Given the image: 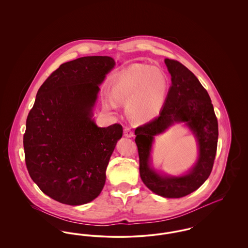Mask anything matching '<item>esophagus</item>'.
<instances>
[{
	"instance_id": "34e87169",
	"label": "esophagus",
	"mask_w": 248,
	"mask_h": 248,
	"mask_svg": "<svg viewBox=\"0 0 248 248\" xmlns=\"http://www.w3.org/2000/svg\"><path fill=\"white\" fill-rule=\"evenodd\" d=\"M124 134L126 138H133L134 137V132L130 129L129 127H125L124 130Z\"/></svg>"
}]
</instances>
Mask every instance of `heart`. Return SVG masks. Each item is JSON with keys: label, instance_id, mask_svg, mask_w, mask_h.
I'll list each match as a JSON object with an SVG mask.
<instances>
[{"label": "heart", "instance_id": "obj_1", "mask_svg": "<svg viewBox=\"0 0 248 248\" xmlns=\"http://www.w3.org/2000/svg\"><path fill=\"white\" fill-rule=\"evenodd\" d=\"M167 80L165 73L152 66L137 64L123 71L113 86L112 95L119 101H129L130 114L137 120L154 118L165 98ZM110 100L109 105L114 106Z\"/></svg>", "mask_w": 248, "mask_h": 248}]
</instances>
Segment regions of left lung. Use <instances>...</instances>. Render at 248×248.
<instances>
[{"label": "left lung", "mask_w": 248, "mask_h": 248, "mask_svg": "<svg viewBox=\"0 0 248 248\" xmlns=\"http://www.w3.org/2000/svg\"><path fill=\"white\" fill-rule=\"evenodd\" d=\"M172 84L158 117L135 130L140 174L143 183L165 198H180L200 188L210 176L217 154L218 125L207 91L197 77L183 64L165 59ZM176 122H185L199 142V160L189 172L180 177L162 176L150 167L154 136Z\"/></svg>", "instance_id": "8db88e82"}]
</instances>
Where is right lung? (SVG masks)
I'll return each mask as SVG.
<instances>
[{"instance_id":"right-lung-1","label":"right lung","mask_w":248,"mask_h":248,"mask_svg":"<svg viewBox=\"0 0 248 248\" xmlns=\"http://www.w3.org/2000/svg\"><path fill=\"white\" fill-rule=\"evenodd\" d=\"M115 66L110 57H83L59 66L41 85L24 134L31 179L54 200L81 205L95 199L123 127H98L93 108L99 85Z\"/></svg>"}]
</instances>
